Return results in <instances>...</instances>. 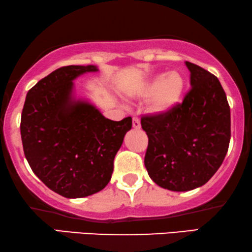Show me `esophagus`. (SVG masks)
I'll list each match as a JSON object with an SVG mask.
<instances>
[{
    "label": "esophagus",
    "instance_id": "obj_1",
    "mask_svg": "<svg viewBox=\"0 0 252 252\" xmlns=\"http://www.w3.org/2000/svg\"><path fill=\"white\" fill-rule=\"evenodd\" d=\"M132 128L133 129H141V121L137 117H133L132 119Z\"/></svg>",
    "mask_w": 252,
    "mask_h": 252
}]
</instances>
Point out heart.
<instances>
[{
  "mask_svg": "<svg viewBox=\"0 0 252 252\" xmlns=\"http://www.w3.org/2000/svg\"><path fill=\"white\" fill-rule=\"evenodd\" d=\"M187 81L183 73L177 69L152 76L144 82L131 96L150 98L148 110L155 116L170 114L179 106L186 92Z\"/></svg>",
  "mask_w": 252,
  "mask_h": 252,
  "instance_id": "heart-1",
  "label": "heart"
}]
</instances>
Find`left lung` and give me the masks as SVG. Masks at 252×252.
Returning <instances> with one entry per match:
<instances>
[{
  "mask_svg": "<svg viewBox=\"0 0 252 252\" xmlns=\"http://www.w3.org/2000/svg\"><path fill=\"white\" fill-rule=\"evenodd\" d=\"M190 91L164 116L143 117L149 137L144 164L158 186L173 192L201 187L216 173L230 142V108L219 79L186 62Z\"/></svg>",
  "mask_w": 252,
  "mask_h": 252,
  "instance_id": "left-lung-1",
  "label": "left lung"
}]
</instances>
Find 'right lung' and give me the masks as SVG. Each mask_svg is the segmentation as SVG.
Returning <instances> with one entry per match:
<instances>
[{
    "mask_svg": "<svg viewBox=\"0 0 252 252\" xmlns=\"http://www.w3.org/2000/svg\"><path fill=\"white\" fill-rule=\"evenodd\" d=\"M95 65L60 67L28 92L21 119L25 158L53 192L78 199L100 192L110 181L114 158L131 117L111 121L74 94V81Z\"/></svg>",
    "mask_w": 252,
    "mask_h": 252,
    "instance_id": "add662e5",
    "label": "right lung"
}]
</instances>
